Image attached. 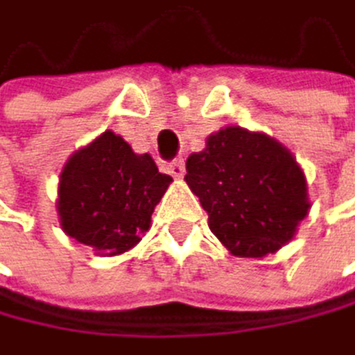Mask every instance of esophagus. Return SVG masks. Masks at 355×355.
<instances>
[{
	"label": "esophagus",
	"mask_w": 355,
	"mask_h": 355,
	"mask_svg": "<svg viewBox=\"0 0 355 355\" xmlns=\"http://www.w3.org/2000/svg\"><path fill=\"white\" fill-rule=\"evenodd\" d=\"M168 172H170L172 176H176V179H181V176L185 174V161H183V159H174V161H170V163H168Z\"/></svg>",
	"instance_id": "obj_1"
}]
</instances>
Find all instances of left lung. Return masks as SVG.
Segmentation results:
<instances>
[{"label": "left lung", "mask_w": 355, "mask_h": 355, "mask_svg": "<svg viewBox=\"0 0 355 355\" xmlns=\"http://www.w3.org/2000/svg\"><path fill=\"white\" fill-rule=\"evenodd\" d=\"M185 181L209 230L234 256L263 259L294 239L309 212L307 181L276 139L230 125L209 135L185 163Z\"/></svg>", "instance_id": "1"}]
</instances>
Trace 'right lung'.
I'll return each instance as SVG.
<instances>
[{
  "label": "right lung",
  "instance_id": "obj_1",
  "mask_svg": "<svg viewBox=\"0 0 355 355\" xmlns=\"http://www.w3.org/2000/svg\"><path fill=\"white\" fill-rule=\"evenodd\" d=\"M172 176L161 174L150 154H137L105 130L68 159L59 176L57 212L68 236L101 256L132 250Z\"/></svg>",
  "mask_w": 355,
  "mask_h": 355
}]
</instances>
